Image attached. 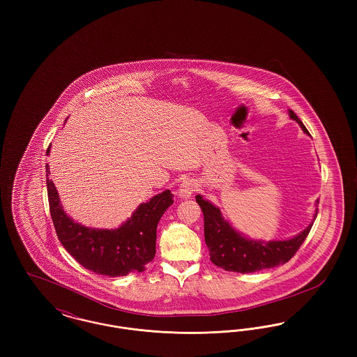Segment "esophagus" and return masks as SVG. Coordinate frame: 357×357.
Segmentation results:
<instances>
[{"instance_id": "obj_1", "label": "esophagus", "mask_w": 357, "mask_h": 357, "mask_svg": "<svg viewBox=\"0 0 357 357\" xmlns=\"http://www.w3.org/2000/svg\"><path fill=\"white\" fill-rule=\"evenodd\" d=\"M197 188H198V185L194 182V181H185L181 187H179V191H178V195H179V198H182V199H188L195 191H197Z\"/></svg>"}]
</instances>
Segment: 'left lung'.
<instances>
[{"label": "left lung", "instance_id": "8db88e82", "mask_svg": "<svg viewBox=\"0 0 357 357\" xmlns=\"http://www.w3.org/2000/svg\"><path fill=\"white\" fill-rule=\"evenodd\" d=\"M288 114L289 118L298 123L301 130L309 135L305 126L297 115L291 109H289ZM195 199L204 213V241L211 262L225 271L237 273L258 272L287 264L307 237L313 221L317 217L319 207L317 199L314 204L316 211L313 221L297 236L289 239L264 241L245 237L237 231L230 222L223 218L220 207L204 199L202 195H197Z\"/></svg>", "mask_w": 357, "mask_h": 357}]
</instances>
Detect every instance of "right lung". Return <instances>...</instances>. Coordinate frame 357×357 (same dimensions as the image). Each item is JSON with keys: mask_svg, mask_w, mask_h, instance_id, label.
Returning a JSON list of instances; mask_svg holds the SVG:
<instances>
[{"mask_svg": "<svg viewBox=\"0 0 357 357\" xmlns=\"http://www.w3.org/2000/svg\"><path fill=\"white\" fill-rule=\"evenodd\" d=\"M51 153V146L47 155ZM50 172V166H45ZM47 175V176H48ZM52 221L66 250L85 269L108 277L143 272L155 257L156 226L174 204L170 190L156 194L136 207L116 229L88 227L66 213L52 179H47Z\"/></svg>", "mask_w": 357, "mask_h": 357, "instance_id": "obj_1", "label": "right lung"}]
</instances>
